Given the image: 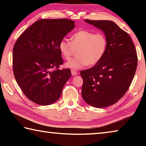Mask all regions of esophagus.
I'll list each match as a JSON object with an SVG mask.
<instances>
[{
  "instance_id": "esophagus-1",
  "label": "esophagus",
  "mask_w": 146,
  "mask_h": 146,
  "mask_svg": "<svg viewBox=\"0 0 146 146\" xmlns=\"http://www.w3.org/2000/svg\"><path fill=\"white\" fill-rule=\"evenodd\" d=\"M71 74H72V75H77L78 73L75 70H71Z\"/></svg>"
}]
</instances>
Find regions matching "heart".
Returning a JSON list of instances; mask_svg holds the SVG:
<instances>
[{"label": "heart", "mask_w": 146, "mask_h": 146, "mask_svg": "<svg viewBox=\"0 0 146 146\" xmlns=\"http://www.w3.org/2000/svg\"><path fill=\"white\" fill-rule=\"evenodd\" d=\"M71 42L67 38L62 39L58 48L64 58H70L78 49L77 55L66 62L65 66L71 70H78L89 64L93 66L99 62L105 55L108 40L102 33H96L88 30H80L71 36Z\"/></svg>", "instance_id": "heart-1"}]
</instances>
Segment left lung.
<instances>
[{
	"label": "left lung",
	"instance_id": "1",
	"mask_svg": "<svg viewBox=\"0 0 146 146\" xmlns=\"http://www.w3.org/2000/svg\"><path fill=\"white\" fill-rule=\"evenodd\" d=\"M85 21L103 31L108 47L99 62L81 71L82 96L93 107L106 108L117 102L129 89L137 67V51L127 32L113 22Z\"/></svg>",
	"mask_w": 146,
	"mask_h": 146
}]
</instances>
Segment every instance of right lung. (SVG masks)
<instances>
[{"label":"right lung","instance_id":"obj_1","mask_svg":"<svg viewBox=\"0 0 146 146\" xmlns=\"http://www.w3.org/2000/svg\"><path fill=\"white\" fill-rule=\"evenodd\" d=\"M67 19H40L26 29L15 44V78L26 97L41 106L55 102L71 77L70 69L59 70L63 60L58 44L75 28Z\"/></svg>","mask_w":146,"mask_h":146}]
</instances>
